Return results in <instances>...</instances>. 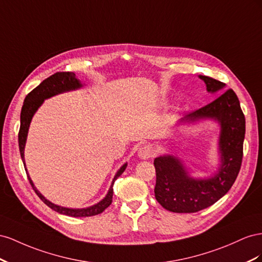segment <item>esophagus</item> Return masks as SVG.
<instances>
[{"label":"esophagus","instance_id":"esophagus-1","mask_svg":"<svg viewBox=\"0 0 262 262\" xmlns=\"http://www.w3.org/2000/svg\"><path fill=\"white\" fill-rule=\"evenodd\" d=\"M154 155H155V149L149 145L143 146L141 148H139L138 150V157L141 159H149L151 158Z\"/></svg>","mask_w":262,"mask_h":262}]
</instances>
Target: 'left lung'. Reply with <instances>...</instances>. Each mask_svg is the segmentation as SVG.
I'll list each match as a JSON object with an SVG mask.
<instances>
[{"instance_id": "1", "label": "left lung", "mask_w": 262, "mask_h": 262, "mask_svg": "<svg viewBox=\"0 0 262 262\" xmlns=\"http://www.w3.org/2000/svg\"><path fill=\"white\" fill-rule=\"evenodd\" d=\"M199 77L205 82L207 92L220 94L225 89V83L221 81L206 76ZM204 118L217 121L221 126V166L214 177H190L182 161L171 155L158 157L154 161L155 196L170 212L195 213L213 205L229 191L241 170L246 121L233 90H227L207 105L184 115L180 123H194Z\"/></svg>"}]
</instances>
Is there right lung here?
Instances as JSON below:
<instances>
[{
    "label": "right lung",
    "instance_id": "right-lung-1",
    "mask_svg": "<svg viewBox=\"0 0 262 262\" xmlns=\"http://www.w3.org/2000/svg\"><path fill=\"white\" fill-rule=\"evenodd\" d=\"M82 86H83V84L81 83V81L79 79L76 78V74H74L73 72H56L55 74H52V76H50L49 78L45 79L38 86H36L32 92H29L26 95L23 107H21V112H20V127H19V132H18V146H19L20 157H21V160H23V163H24L29 183H31L35 193L39 196V199L43 202L45 204L51 208V210L58 212L59 214L72 216V217H88V216H94V215L101 214L104 210H105V208H107L112 203V199H113L114 182L116 179L124 172L126 167H127V163L123 164V166L119 168V170L117 171V173L115 174V177L113 179V181H112L111 188L106 194V196L104 198L102 201H100L99 203H96L95 205H92V206L86 207V208H68V207L59 206V205L51 203L50 201H48L38 190L35 188L31 177L28 176L27 169L25 166L24 149H25L28 128H29V125H31L32 118H33L34 114L36 113V111L38 110L39 106L43 103V100L49 99V98H51V96L57 95L59 93L80 89Z\"/></svg>",
    "mask_w": 262,
    "mask_h": 262
}]
</instances>
